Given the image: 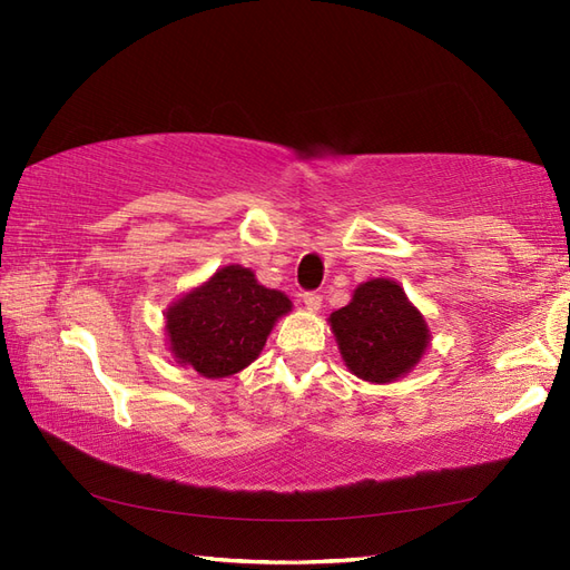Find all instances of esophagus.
<instances>
[{"label": "esophagus", "instance_id": "esophagus-1", "mask_svg": "<svg viewBox=\"0 0 570 570\" xmlns=\"http://www.w3.org/2000/svg\"><path fill=\"white\" fill-rule=\"evenodd\" d=\"M302 304L308 308V312H318L321 304H323V297L318 295V292H304Z\"/></svg>", "mask_w": 570, "mask_h": 570}]
</instances>
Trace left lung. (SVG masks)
<instances>
[{
  "label": "left lung",
  "instance_id": "8db88e82",
  "mask_svg": "<svg viewBox=\"0 0 570 570\" xmlns=\"http://www.w3.org/2000/svg\"><path fill=\"white\" fill-rule=\"evenodd\" d=\"M344 364L368 383H390L419 364L428 325L394 281L356 287L347 306L331 316Z\"/></svg>",
  "mask_w": 570,
  "mask_h": 570
}]
</instances>
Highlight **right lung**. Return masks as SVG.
<instances>
[{
  "instance_id": "add662e5",
  "label": "right lung",
  "mask_w": 570,
  "mask_h": 570,
  "mask_svg": "<svg viewBox=\"0 0 570 570\" xmlns=\"http://www.w3.org/2000/svg\"><path fill=\"white\" fill-rule=\"evenodd\" d=\"M287 312L283 292L258 285L249 268L226 266L168 308L170 352L206 377L233 375L252 364Z\"/></svg>"
}]
</instances>
